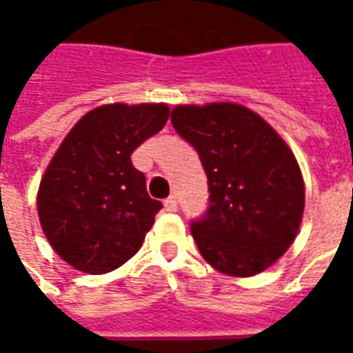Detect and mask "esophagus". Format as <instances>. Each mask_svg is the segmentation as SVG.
Returning a JSON list of instances; mask_svg holds the SVG:
<instances>
[{
	"mask_svg": "<svg viewBox=\"0 0 353 353\" xmlns=\"http://www.w3.org/2000/svg\"><path fill=\"white\" fill-rule=\"evenodd\" d=\"M164 210H166V212H177L176 196H168V199L164 200Z\"/></svg>",
	"mask_w": 353,
	"mask_h": 353,
	"instance_id": "obj_1",
	"label": "esophagus"
}]
</instances>
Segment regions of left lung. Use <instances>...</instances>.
<instances>
[{
  "label": "left lung",
  "instance_id": "8db88e82",
  "mask_svg": "<svg viewBox=\"0 0 353 353\" xmlns=\"http://www.w3.org/2000/svg\"><path fill=\"white\" fill-rule=\"evenodd\" d=\"M172 124L199 153L210 206L191 232L200 255L229 276H255L293 244L304 212L295 154L252 109L232 101L177 105Z\"/></svg>",
  "mask_w": 353,
  "mask_h": 353
}]
</instances>
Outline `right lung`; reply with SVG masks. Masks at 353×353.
Returning <instances> with one entry per match:
<instances>
[{"label": "right lung", "mask_w": 353, "mask_h": 353, "mask_svg": "<svg viewBox=\"0 0 353 353\" xmlns=\"http://www.w3.org/2000/svg\"><path fill=\"white\" fill-rule=\"evenodd\" d=\"M166 103H108L73 126L45 170L37 214L62 259L105 274L134 257L162 204L147 194L130 154L164 128Z\"/></svg>", "instance_id": "1"}]
</instances>
